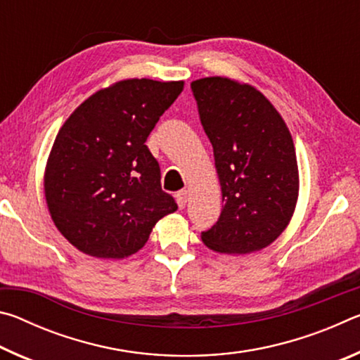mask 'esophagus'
<instances>
[{
  "label": "esophagus",
  "instance_id": "34e87169",
  "mask_svg": "<svg viewBox=\"0 0 360 360\" xmlns=\"http://www.w3.org/2000/svg\"><path fill=\"white\" fill-rule=\"evenodd\" d=\"M187 200H188V192H187V191H179L178 193H176V202H178L181 210L186 206Z\"/></svg>",
  "mask_w": 360,
  "mask_h": 360
}]
</instances>
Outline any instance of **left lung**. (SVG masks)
I'll return each mask as SVG.
<instances>
[{"mask_svg": "<svg viewBox=\"0 0 360 360\" xmlns=\"http://www.w3.org/2000/svg\"><path fill=\"white\" fill-rule=\"evenodd\" d=\"M214 150L222 212L203 243L212 251L249 254L271 245L294 214L298 168L284 120L259 90L227 77L191 84Z\"/></svg>", "mask_w": 360, "mask_h": 360, "instance_id": "1", "label": "left lung"}]
</instances>
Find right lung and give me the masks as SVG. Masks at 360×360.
Listing matches in <instances>:
<instances>
[{
  "instance_id": "add662e5",
  "label": "right lung",
  "mask_w": 360,
  "mask_h": 360,
  "mask_svg": "<svg viewBox=\"0 0 360 360\" xmlns=\"http://www.w3.org/2000/svg\"><path fill=\"white\" fill-rule=\"evenodd\" d=\"M182 89V81L127 79L94 94L60 129L47 160L46 200L53 224L79 251L129 257L157 221L178 210L162 191L146 141Z\"/></svg>"
}]
</instances>
